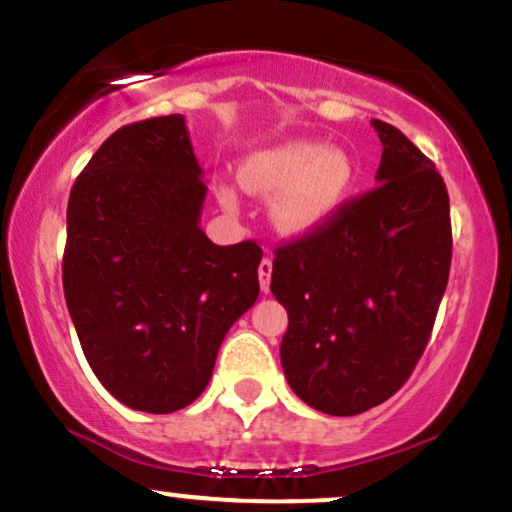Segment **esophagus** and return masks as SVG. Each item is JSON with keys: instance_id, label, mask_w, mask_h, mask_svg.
Segmentation results:
<instances>
[{"instance_id": "obj_1", "label": "esophagus", "mask_w": 512, "mask_h": 512, "mask_svg": "<svg viewBox=\"0 0 512 512\" xmlns=\"http://www.w3.org/2000/svg\"><path fill=\"white\" fill-rule=\"evenodd\" d=\"M257 274H260V286L264 293H269V281H272V257H264L257 267Z\"/></svg>"}]
</instances>
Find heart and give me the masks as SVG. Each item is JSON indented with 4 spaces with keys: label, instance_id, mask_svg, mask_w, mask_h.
Returning <instances> with one entry per match:
<instances>
[{
    "label": "heart",
    "instance_id": "1",
    "mask_svg": "<svg viewBox=\"0 0 512 512\" xmlns=\"http://www.w3.org/2000/svg\"><path fill=\"white\" fill-rule=\"evenodd\" d=\"M240 185L255 195H277L269 204L276 231L303 236L315 231L342 207L354 182V166L339 149L289 142L252 154L238 170ZM223 209H236V195L219 190Z\"/></svg>",
    "mask_w": 512,
    "mask_h": 512
}]
</instances>
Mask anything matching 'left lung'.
I'll use <instances>...</instances> for the list:
<instances>
[{
    "instance_id": "1",
    "label": "left lung",
    "mask_w": 512,
    "mask_h": 512,
    "mask_svg": "<svg viewBox=\"0 0 512 512\" xmlns=\"http://www.w3.org/2000/svg\"><path fill=\"white\" fill-rule=\"evenodd\" d=\"M373 127L383 142L378 187L274 250L269 289L289 313L284 375L308 407L332 416L378 407L407 383L450 274L443 178L397 127Z\"/></svg>"
}]
</instances>
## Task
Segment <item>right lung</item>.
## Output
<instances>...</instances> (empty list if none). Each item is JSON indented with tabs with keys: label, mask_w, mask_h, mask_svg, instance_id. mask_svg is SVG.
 <instances>
[{
	"label": "right lung",
	"mask_w": 512,
	"mask_h": 512,
	"mask_svg": "<svg viewBox=\"0 0 512 512\" xmlns=\"http://www.w3.org/2000/svg\"><path fill=\"white\" fill-rule=\"evenodd\" d=\"M204 197L182 115L117 129L69 195L64 298L88 366L129 409L195 402L226 332L260 296V245L211 243Z\"/></svg>",
	"instance_id": "right-lung-1"
}]
</instances>
